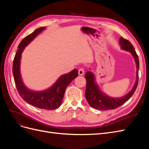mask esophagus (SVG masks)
Returning <instances> with one entry per match:
<instances>
[{
  "label": "esophagus",
  "mask_w": 149,
  "mask_h": 149,
  "mask_svg": "<svg viewBox=\"0 0 149 149\" xmlns=\"http://www.w3.org/2000/svg\"><path fill=\"white\" fill-rule=\"evenodd\" d=\"M84 73V68H80L78 70V74H79V75H83Z\"/></svg>",
  "instance_id": "esophagus-1"
}]
</instances>
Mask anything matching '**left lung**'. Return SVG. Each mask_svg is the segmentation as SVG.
Here are the masks:
<instances>
[{"label":"left lung","instance_id":"obj_1","mask_svg":"<svg viewBox=\"0 0 149 149\" xmlns=\"http://www.w3.org/2000/svg\"><path fill=\"white\" fill-rule=\"evenodd\" d=\"M119 42L121 48L126 51H128L132 54L137 65V79L134 88L127 95L121 98H112L107 96L101 92L97 85L94 82V76L91 72L87 71L85 74V78L86 80V88L85 97L90 106L94 109L99 110H110L114 109L120 106L127 102L132 97L137 87L139 81V61L137 54L135 49L129 40L120 37Z\"/></svg>","mask_w":149,"mask_h":149}]
</instances>
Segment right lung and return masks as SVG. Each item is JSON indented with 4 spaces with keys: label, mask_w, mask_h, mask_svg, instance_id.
Wrapping results in <instances>:
<instances>
[{
    "label": "right lung",
    "mask_w": 149,
    "mask_h": 149,
    "mask_svg": "<svg viewBox=\"0 0 149 149\" xmlns=\"http://www.w3.org/2000/svg\"><path fill=\"white\" fill-rule=\"evenodd\" d=\"M45 27L36 29L33 33L25 37L18 46V50L13 59L12 72L16 88L21 97L31 105L43 109L53 110L59 107L63 99L65 90L70 83L78 76V71L75 69L70 73L61 76L52 88L43 92L30 91L24 85L20 73L21 53L24 48L40 33Z\"/></svg>",
    "instance_id": "obj_1"
}]
</instances>
